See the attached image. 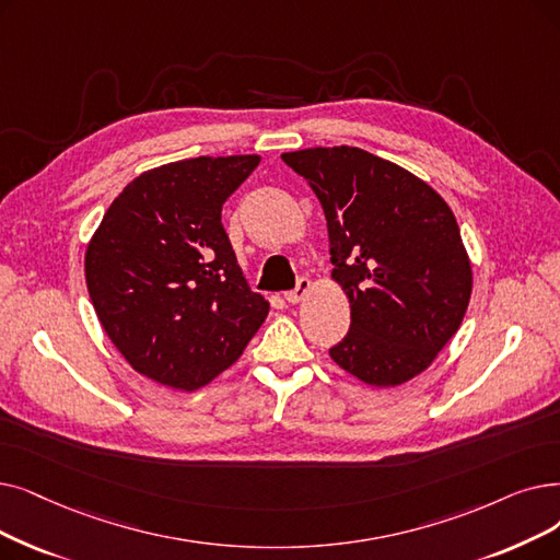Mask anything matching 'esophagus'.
<instances>
[{
  "label": "esophagus",
  "mask_w": 560,
  "mask_h": 560,
  "mask_svg": "<svg viewBox=\"0 0 560 560\" xmlns=\"http://www.w3.org/2000/svg\"><path fill=\"white\" fill-rule=\"evenodd\" d=\"M308 288H311V281L306 277H300L298 285L293 290H288V293H283V298H285L288 304H298V302H302L306 298Z\"/></svg>",
  "instance_id": "1"
}]
</instances>
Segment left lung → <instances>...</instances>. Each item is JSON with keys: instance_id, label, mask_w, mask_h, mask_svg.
I'll return each mask as SVG.
<instances>
[{"instance_id": "left-lung-1", "label": "left lung", "mask_w": 560, "mask_h": 560, "mask_svg": "<svg viewBox=\"0 0 560 560\" xmlns=\"http://www.w3.org/2000/svg\"><path fill=\"white\" fill-rule=\"evenodd\" d=\"M281 160L315 191L350 331L329 357L371 386L423 373L465 318L471 262L448 203L402 166L354 145Z\"/></svg>"}]
</instances>
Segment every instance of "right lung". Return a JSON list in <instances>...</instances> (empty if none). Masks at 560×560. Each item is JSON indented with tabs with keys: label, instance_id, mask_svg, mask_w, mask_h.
<instances>
[{
	"label": "right lung",
	"instance_id": "right-lung-1",
	"mask_svg": "<svg viewBox=\"0 0 560 560\" xmlns=\"http://www.w3.org/2000/svg\"><path fill=\"white\" fill-rule=\"evenodd\" d=\"M258 155L151 168L118 194L93 233L84 272L98 320L130 366L194 392L237 361L270 304L242 275L222 206Z\"/></svg>",
	"mask_w": 560,
	"mask_h": 560
}]
</instances>
